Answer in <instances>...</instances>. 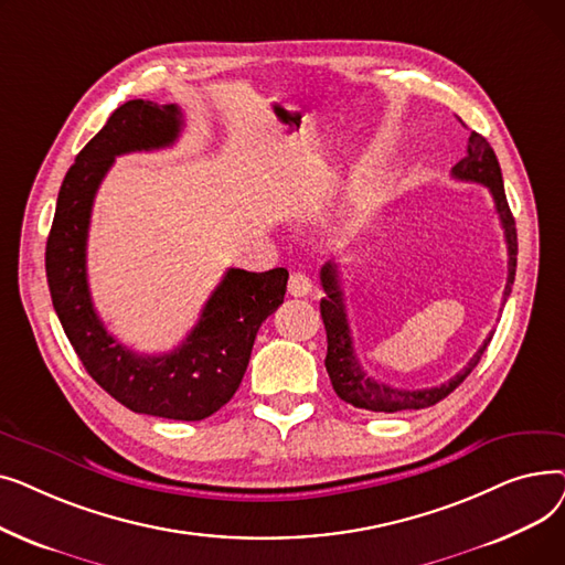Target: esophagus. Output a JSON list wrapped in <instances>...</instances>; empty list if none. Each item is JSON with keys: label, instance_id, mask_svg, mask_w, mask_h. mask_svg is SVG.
<instances>
[{"label": "esophagus", "instance_id": "34e87169", "mask_svg": "<svg viewBox=\"0 0 565 565\" xmlns=\"http://www.w3.org/2000/svg\"><path fill=\"white\" fill-rule=\"evenodd\" d=\"M313 290V281L307 273H292L288 279V292L292 298H307V295Z\"/></svg>", "mask_w": 565, "mask_h": 565}]
</instances>
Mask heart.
Instances as JSON below:
<instances>
[{"label": "heart", "instance_id": "b5f03b06", "mask_svg": "<svg viewBox=\"0 0 565 565\" xmlns=\"http://www.w3.org/2000/svg\"><path fill=\"white\" fill-rule=\"evenodd\" d=\"M366 224H369V211H360V213H354V215L345 222V231H348V233H360Z\"/></svg>", "mask_w": 565, "mask_h": 565}]
</instances>
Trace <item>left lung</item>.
<instances>
[{"instance_id":"8db88e82","label":"left lung","mask_w":565,"mask_h":565,"mask_svg":"<svg viewBox=\"0 0 565 565\" xmlns=\"http://www.w3.org/2000/svg\"><path fill=\"white\" fill-rule=\"evenodd\" d=\"M454 178L467 183H481L490 190L494 199L497 215L503 228V237H507L509 247V281L503 288V302L509 300L511 286L515 281V267H518V231L515 220L507 201V192H503V178L497 162V156L492 146L481 137L479 132H469L467 139V156L454 167ZM320 284L324 288V298L320 300V316L324 322V332H328V358H324V366H328L332 387L337 396L354 407L371 409V412H401V409H424L441 398H447L458 384L473 371L483 358V352L492 339V334L483 341V345L477 350V354L469 360V364L456 373L449 382L439 384V387L428 390H401L392 387V384L377 382L369 377L362 369V364L354 358L352 337H350V324L348 313L343 305V290L339 286V270L332 263H324L320 270Z\"/></svg>"}]
</instances>
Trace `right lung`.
Segmentation results:
<instances>
[{
    "label": "right lung",
    "mask_w": 565,
    "mask_h": 565,
    "mask_svg": "<svg viewBox=\"0 0 565 565\" xmlns=\"http://www.w3.org/2000/svg\"><path fill=\"white\" fill-rule=\"evenodd\" d=\"M183 130L178 105L130 100L88 141L58 190L45 247L54 311L79 362L100 387L132 412L201 422L226 405L247 371L260 322L286 295L288 270L231 267L207 298L188 339L164 354H139L118 343L94 309L86 279L92 207L116 156L171 146Z\"/></svg>",
    "instance_id": "add662e5"
}]
</instances>
